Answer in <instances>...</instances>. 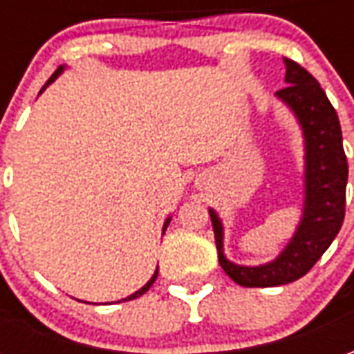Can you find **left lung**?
Here are the masks:
<instances>
[{"label": "left lung", "mask_w": 354, "mask_h": 354, "mask_svg": "<svg viewBox=\"0 0 354 354\" xmlns=\"http://www.w3.org/2000/svg\"><path fill=\"white\" fill-rule=\"evenodd\" d=\"M284 64L286 87L277 91V96L294 111L305 140L304 214L294 237L273 261L256 267L237 266L223 256L222 220L212 208L208 210L218 261L230 279L246 288L281 286L301 279L332 245L345 218L349 167L337 113L311 73L290 58H284Z\"/></svg>", "instance_id": "1"}]
</instances>
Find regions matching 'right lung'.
<instances>
[{"instance_id":"1","label":"right lung","mask_w":354,"mask_h":354,"mask_svg":"<svg viewBox=\"0 0 354 354\" xmlns=\"http://www.w3.org/2000/svg\"><path fill=\"white\" fill-rule=\"evenodd\" d=\"M64 72V66H60V68H58L57 72L53 73V75H50V80L47 81V85H49V83H53V81L57 80L58 75H60V73ZM47 85H45V87H47ZM45 87L41 88V93L43 91H45ZM169 223H170V218H167V222H165V225H162V233H165V230H167V227H169ZM157 273H159V269H155V273H153V277H151V279H149V281L146 282V284H144V286H142V288L140 290H136V292H134V294H131V296H127L123 299V301H131V299H136V297H140L142 296V294H146L147 290L151 288V284H153L155 282V279H157Z\"/></svg>"}]
</instances>
